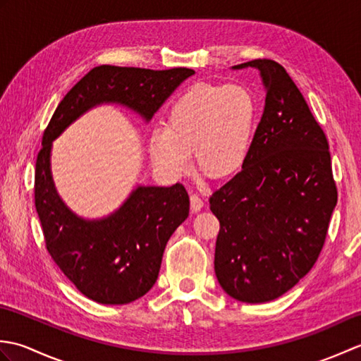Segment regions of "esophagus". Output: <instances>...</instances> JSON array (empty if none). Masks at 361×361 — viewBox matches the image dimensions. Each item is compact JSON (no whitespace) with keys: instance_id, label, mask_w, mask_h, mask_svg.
<instances>
[{"instance_id":"1","label":"esophagus","mask_w":361,"mask_h":361,"mask_svg":"<svg viewBox=\"0 0 361 361\" xmlns=\"http://www.w3.org/2000/svg\"><path fill=\"white\" fill-rule=\"evenodd\" d=\"M203 204H204L203 198L200 195H197V194L190 195V209H192V212L200 211L203 208Z\"/></svg>"}]
</instances>
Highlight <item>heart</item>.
Segmentation results:
<instances>
[{"label": "heart", "instance_id": "b5f03b06", "mask_svg": "<svg viewBox=\"0 0 361 361\" xmlns=\"http://www.w3.org/2000/svg\"><path fill=\"white\" fill-rule=\"evenodd\" d=\"M256 126V104L240 85L195 83L175 97L166 130L150 136L152 161L164 175L176 178L190 167L211 180H224L242 169Z\"/></svg>", "mask_w": 361, "mask_h": 361}]
</instances>
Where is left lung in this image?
<instances>
[{"mask_svg": "<svg viewBox=\"0 0 361 361\" xmlns=\"http://www.w3.org/2000/svg\"><path fill=\"white\" fill-rule=\"evenodd\" d=\"M265 105L242 171L209 197L220 221L214 270L226 293L268 302L315 265L338 200L323 128L283 66L256 59Z\"/></svg>", "mask_w": 361, "mask_h": 361, "instance_id": "obj_1", "label": "left lung"}]
</instances>
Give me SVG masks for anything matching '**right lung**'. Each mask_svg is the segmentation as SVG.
Here are the masks:
<instances>
[{"label": "right lung", "mask_w": 361, "mask_h": 361, "mask_svg": "<svg viewBox=\"0 0 361 361\" xmlns=\"http://www.w3.org/2000/svg\"><path fill=\"white\" fill-rule=\"evenodd\" d=\"M194 73L189 68L96 66L68 91L44 130L34 195L46 250L80 293L99 304H128L153 287L167 240L189 216V195L180 183L140 186L110 217L83 220L66 208L54 188L52 141L80 114L104 102L127 105L149 121Z\"/></svg>", "instance_id": "add662e5"}]
</instances>
